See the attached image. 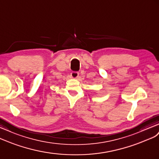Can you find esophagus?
I'll return each mask as SVG.
<instances>
[{"mask_svg":"<svg viewBox=\"0 0 159 159\" xmlns=\"http://www.w3.org/2000/svg\"><path fill=\"white\" fill-rule=\"evenodd\" d=\"M70 76H71V78H72V79H77V78H79V74L76 72H73L71 73Z\"/></svg>","mask_w":159,"mask_h":159,"instance_id":"34e87169","label":"esophagus"}]
</instances>
